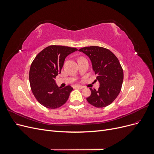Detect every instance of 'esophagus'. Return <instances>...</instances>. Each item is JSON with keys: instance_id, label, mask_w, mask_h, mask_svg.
Returning a JSON list of instances; mask_svg holds the SVG:
<instances>
[{"instance_id": "1", "label": "esophagus", "mask_w": 154, "mask_h": 154, "mask_svg": "<svg viewBox=\"0 0 154 154\" xmlns=\"http://www.w3.org/2000/svg\"><path fill=\"white\" fill-rule=\"evenodd\" d=\"M74 87H75L76 88H80V89H82V88H84V87L81 86V85H76Z\"/></svg>"}]
</instances>
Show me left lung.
<instances>
[{
  "mask_svg": "<svg viewBox=\"0 0 154 154\" xmlns=\"http://www.w3.org/2000/svg\"><path fill=\"white\" fill-rule=\"evenodd\" d=\"M79 51L90 58L100 82L98 90L90 88L87 101L97 108L109 105L119 95L123 81V71L118 58L110 50L99 46L85 47Z\"/></svg>",
  "mask_w": 154,
  "mask_h": 154,
  "instance_id": "obj_1",
  "label": "left lung"
}]
</instances>
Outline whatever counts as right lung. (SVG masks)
Here are the masks:
<instances>
[{"instance_id": "1", "label": "right lung", "mask_w": 154, "mask_h": 154, "mask_svg": "<svg viewBox=\"0 0 154 154\" xmlns=\"http://www.w3.org/2000/svg\"><path fill=\"white\" fill-rule=\"evenodd\" d=\"M77 50L66 46L50 45L32 61L29 74L31 91L36 100L46 108H58L67 101L73 88L70 85L59 87L55 78L61 73L66 58Z\"/></svg>"}]
</instances>
